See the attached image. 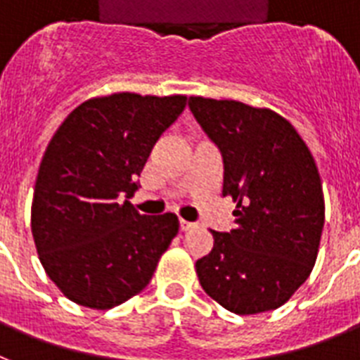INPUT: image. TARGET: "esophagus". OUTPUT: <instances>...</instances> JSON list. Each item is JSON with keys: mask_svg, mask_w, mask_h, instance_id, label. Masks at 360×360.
<instances>
[{"mask_svg": "<svg viewBox=\"0 0 360 360\" xmlns=\"http://www.w3.org/2000/svg\"><path fill=\"white\" fill-rule=\"evenodd\" d=\"M192 226H194V223H192V221H186V219H179V229H181V231H183V232L190 231Z\"/></svg>", "mask_w": 360, "mask_h": 360, "instance_id": "1", "label": "esophagus"}]
</instances>
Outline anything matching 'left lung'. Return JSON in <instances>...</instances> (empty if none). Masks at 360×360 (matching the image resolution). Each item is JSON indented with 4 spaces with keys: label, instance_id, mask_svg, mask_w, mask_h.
<instances>
[{
    "label": "left lung",
    "instance_id": "left-lung-1",
    "mask_svg": "<svg viewBox=\"0 0 360 360\" xmlns=\"http://www.w3.org/2000/svg\"><path fill=\"white\" fill-rule=\"evenodd\" d=\"M190 111L223 157L231 232L195 262L208 297L236 315L283 306L313 271L324 226L319 168L292 124L267 108L190 96Z\"/></svg>",
    "mask_w": 360,
    "mask_h": 360
}]
</instances>
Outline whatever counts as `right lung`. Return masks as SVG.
Wrapping results in <instances>:
<instances>
[{
  "mask_svg": "<svg viewBox=\"0 0 360 360\" xmlns=\"http://www.w3.org/2000/svg\"><path fill=\"white\" fill-rule=\"evenodd\" d=\"M185 105V95L96 96L51 139L36 177L32 238L47 276L78 306L104 311L135 297L177 236L175 214L143 216L128 199Z\"/></svg>",
  "mask_w": 360,
  "mask_h": 360,
  "instance_id": "obj_1",
  "label": "right lung"
}]
</instances>
